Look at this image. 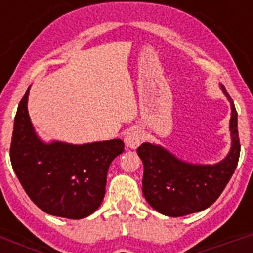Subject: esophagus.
Returning <instances> with one entry per match:
<instances>
[{"instance_id":"esophagus-1","label":"esophagus","mask_w":253,"mask_h":253,"mask_svg":"<svg viewBox=\"0 0 253 253\" xmlns=\"http://www.w3.org/2000/svg\"><path fill=\"white\" fill-rule=\"evenodd\" d=\"M143 140V134L140 129L133 128L125 135V146L130 149H135L139 147V144Z\"/></svg>"}]
</instances>
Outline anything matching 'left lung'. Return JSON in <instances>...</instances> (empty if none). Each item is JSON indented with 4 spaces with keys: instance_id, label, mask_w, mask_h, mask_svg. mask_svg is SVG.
Returning <instances> with one entry per match:
<instances>
[{
    "instance_id": "obj_1",
    "label": "left lung",
    "mask_w": 253,
    "mask_h": 253,
    "mask_svg": "<svg viewBox=\"0 0 253 253\" xmlns=\"http://www.w3.org/2000/svg\"><path fill=\"white\" fill-rule=\"evenodd\" d=\"M219 87L231 104V149L222 161L214 165L191 163L160 144L146 142L138 147L137 153L144 166L143 195L163 215L184 216L209 208L223 193L236 169L241 152L237 111L224 86Z\"/></svg>"
}]
</instances>
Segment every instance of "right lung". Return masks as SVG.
<instances>
[{
	"label": "right lung",
	"instance_id": "add662e5",
	"mask_svg": "<svg viewBox=\"0 0 253 253\" xmlns=\"http://www.w3.org/2000/svg\"><path fill=\"white\" fill-rule=\"evenodd\" d=\"M30 87L20 101L13 122L10 148L13 171L29 198L46 214L86 218L101 205L107 169L114 158L124 152V142H44L29 116Z\"/></svg>",
	"mask_w": 253,
	"mask_h": 253
}]
</instances>
